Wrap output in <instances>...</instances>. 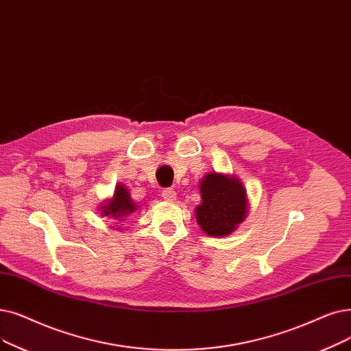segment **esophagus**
Segmentation results:
<instances>
[{"label": "esophagus", "instance_id": "obj_1", "mask_svg": "<svg viewBox=\"0 0 351 351\" xmlns=\"http://www.w3.org/2000/svg\"><path fill=\"white\" fill-rule=\"evenodd\" d=\"M162 197L165 201H169V202H172V201H175L176 199V192L173 191V189H163L162 191Z\"/></svg>", "mask_w": 351, "mask_h": 351}]
</instances>
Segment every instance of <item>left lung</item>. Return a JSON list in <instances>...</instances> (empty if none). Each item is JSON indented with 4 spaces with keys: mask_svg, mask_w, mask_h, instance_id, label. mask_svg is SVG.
Masks as SVG:
<instances>
[{
    "mask_svg": "<svg viewBox=\"0 0 351 351\" xmlns=\"http://www.w3.org/2000/svg\"><path fill=\"white\" fill-rule=\"evenodd\" d=\"M201 204L195 208V218L209 237L232 234L250 212L247 189L239 178L209 172L199 184Z\"/></svg>",
    "mask_w": 351,
    "mask_h": 351,
    "instance_id": "8db88e82",
    "label": "left lung"
}]
</instances>
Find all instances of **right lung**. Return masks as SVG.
<instances>
[{
    "instance_id": "obj_1",
    "label": "right lung",
    "mask_w": 351,
    "mask_h": 351,
    "mask_svg": "<svg viewBox=\"0 0 351 351\" xmlns=\"http://www.w3.org/2000/svg\"><path fill=\"white\" fill-rule=\"evenodd\" d=\"M139 205H136L132 199L130 192L129 189L123 185V184H117L114 188V192L112 195V197L109 199H106L101 205H100V215L101 217H108L109 219H113L114 223L117 225H112L116 226L114 230H120V231H125L123 223L132 213H134L138 210Z\"/></svg>"
}]
</instances>
